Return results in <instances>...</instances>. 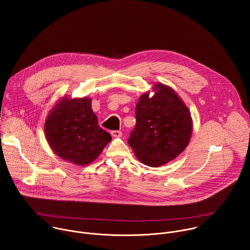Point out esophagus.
I'll use <instances>...</instances> for the list:
<instances>
[{"mask_svg": "<svg viewBox=\"0 0 250 250\" xmlns=\"http://www.w3.org/2000/svg\"><path fill=\"white\" fill-rule=\"evenodd\" d=\"M111 134L114 137H121L122 136V131L121 130H113V131H111Z\"/></svg>", "mask_w": 250, "mask_h": 250, "instance_id": "1", "label": "esophagus"}]
</instances>
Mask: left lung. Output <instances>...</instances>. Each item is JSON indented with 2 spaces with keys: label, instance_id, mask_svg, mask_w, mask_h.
I'll use <instances>...</instances> for the list:
<instances>
[{
  "label": "left lung",
  "instance_id": "1",
  "mask_svg": "<svg viewBox=\"0 0 250 250\" xmlns=\"http://www.w3.org/2000/svg\"><path fill=\"white\" fill-rule=\"evenodd\" d=\"M153 90L152 97L145 93L136 104V125L128 145L140 162L159 167L184 151L193 124L187 105L172 88L157 83Z\"/></svg>",
  "mask_w": 250,
  "mask_h": 250
}]
</instances>
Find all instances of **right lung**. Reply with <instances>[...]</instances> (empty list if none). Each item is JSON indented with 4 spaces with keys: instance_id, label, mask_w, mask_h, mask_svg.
<instances>
[{
    "instance_id": "obj_1",
    "label": "right lung",
    "mask_w": 250,
    "mask_h": 250,
    "mask_svg": "<svg viewBox=\"0 0 250 250\" xmlns=\"http://www.w3.org/2000/svg\"><path fill=\"white\" fill-rule=\"evenodd\" d=\"M44 132L56 155L81 166L93 162L112 139L100 127L87 97H63L46 118Z\"/></svg>"
}]
</instances>
